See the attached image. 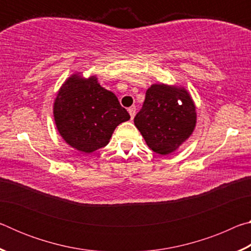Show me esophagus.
<instances>
[{"label":"esophagus","mask_w":251,"mask_h":251,"mask_svg":"<svg viewBox=\"0 0 251 251\" xmlns=\"http://www.w3.org/2000/svg\"><path fill=\"white\" fill-rule=\"evenodd\" d=\"M128 113L130 115V120H133V118L135 117V114H136V108L135 107H129L128 108Z\"/></svg>","instance_id":"obj_1"}]
</instances>
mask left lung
<instances>
[{"label":"left lung","mask_w":251,"mask_h":251,"mask_svg":"<svg viewBox=\"0 0 251 251\" xmlns=\"http://www.w3.org/2000/svg\"><path fill=\"white\" fill-rule=\"evenodd\" d=\"M134 123L151 151L167 155L192 135L196 107L185 88L154 84L147 90Z\"/></svg>","instance_id":"8db88e82"}]
</instances>
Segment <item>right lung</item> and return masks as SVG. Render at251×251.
<instances>
[{
	"label": "right lung",
	"instance_id": "add662e5",
	"mask_svg": "<svg viewBox=\"0 0 251 251\" xmlns=\"http://www.w3.org/2000/svg\"><path fill=\"white\" fill-rule=\"evenodd\" d=\"M54 120L63 139L75 150L93 152L106 146L113 131L130 116L115 94L97 83L72 75L54 103Z\"/></svg>",
	"mask_w": 251,
	"mask_h": 251
}]
</instances>
